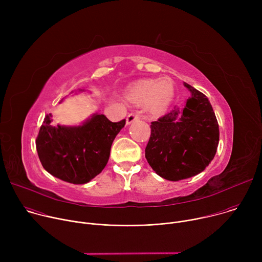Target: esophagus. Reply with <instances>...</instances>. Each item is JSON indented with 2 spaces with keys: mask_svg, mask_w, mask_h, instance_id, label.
Wrapping results in <instances>:
<instances>
[{
  "mask_svg": "<svg viewBox=\"0 0 262 262\" xmlns=\"http://www.w3.org/2000/svg\"><path fill=\"white\" fill-rule=\"evenodd\" d=\"M139 117H140V116H139L137 113H130V114H128L127 117H126V124L128 125V124L133 123L134 121L138 120Z\"/></svg>",
  "mask_w": 262,
  "mask_h": 262,
  "instance_id": "esophagus-1",
  "label": "esophagus"
}]
</instances>
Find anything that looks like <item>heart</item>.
<instances>
[{"instance_id":"b5f03b06","label":"heart","mask_w":262,"mask_h":262,"mask_svg":"<svg viewBox=\"0 0 262 262\" xmlns=\"http://www.w3.org/2000/svg\"><path fill=\"white\" fill-rule=\"evenodd\" d=\"M175 88L170 79L146 80L132 86L125 94L126 99L135 105L149 103L155 111L166 108L173 100Z\"/></svg>"}]
</instances>
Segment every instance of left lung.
<instances>
[{"label":"left lung","mask_w":262,"mask_h":262,"mask_svg":"<svg viewBox=\"0 0 262 262\" xmlns=\"http://www.w3.org/2000/svg\"><path fill=\"white\" fill-rule=\"evenodd\" d=\"M191 92L183 107L151 122L145 158L161 177L178 181L201 173L213 160L219 145V124L208 98L183 83Z\"/></svg>","instance_id":"8db88e82"}]
</instances>
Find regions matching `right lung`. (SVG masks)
Masks as SVG:
<instances>
[{
  "label": "right lung",
  "mask_w": 262,
  "mask_h": 262,
  "mask_svg": "<svg viewBox=\"0 0 262 262\" xmlns=\"http://www.w3.org/2000/svg\"><path fill=\"white\" fill-rule=\"evenodd\" d=\"M52 121V115H47L36 139L37 152L51 175L73 184L87 183L103 170L112 144L125 125V119L112 122L99 113L80 125H53Z\"/></svg>",
  "instance_id": "right-lung-1"
}]
</instances>
